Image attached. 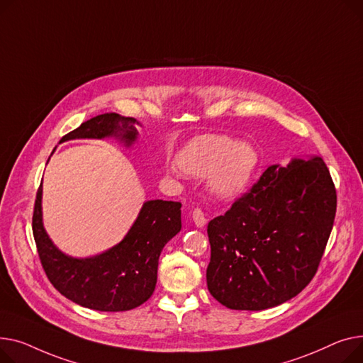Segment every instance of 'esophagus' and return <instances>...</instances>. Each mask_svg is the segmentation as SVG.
<instances>
[{
  "label": "esophagus",
  "instance_id": "obj_1",
  "mask_svg": "<svg viewBox=\"0 0 363 363\" xmlns=\"http://www.w3.org/2000/svg\"><path fill=\"white\" fill-rule=\"evenodd\" d=\"M191 218H194V223L196 224V227H203L208 221L201 208H195L194 211H191Z\"/></svg>",
  "mask_w": 363,
  "mask_h": 363
}]
</instances>
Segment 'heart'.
Segmentation results:
<instances>
[{
  "mask_svg": "<svg viewBox=\"0 0 363 363\" xmlns=\"http://www.w3.org/2000/svg\"><path fill=\"white\" fill-rule=\"evenodd\" d=\"M180 167L194 176L211 174V186L221 196L242 191L258 164V155L247 143L228 136H199L179 157Z\"/></svg>",
  "mask_w": 363,
  "mask_h": 363,
  "instance_id": "obj_1",
  "label": "heart"
}]
</instances>
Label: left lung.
Masks as SVG:
<instances>
[{"label":"left lung","mask_w":363,"mask_h":363,"mask_svg":"<svg viewBox=\"0 0 363 363\" xmlns=\"http://www.w3.org/2000/svg\"><path fill=\"white\" fill-rule=\"evenodd\" d=\"M335 209V186L321 157L269 165L208 223L209 293L238 311L274 308L299 294L318 271Z\"/></svg>","instance_id":"8db88e82"}]
</instances>
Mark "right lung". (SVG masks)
Returning <instances> with one entry per match:
<instances>
[{
    "label": "right lung",
    "mask_w": 363,
    "mask_h": 363,
    "mask_svg": "<svg viewBox=\"0 0 363 363\" xmlns=\"http://www.w3.org/2000/svg\"><path fill=\"white\" fill-rule=\"evenodd\" d=\"M135 123V118L116 113L101 114L82 123L60 142L117 136L130 145L138 135ZM40 198L42 183L33 206V238L42 268L62 296L101 312L130 311L152 296L161 250L182 228L180 202H145L130 231L117 246L94 258L76 259L61 253L50 240L42 225Z\"/></svg>",
    "instance_id": "1"
}]
</instances>
